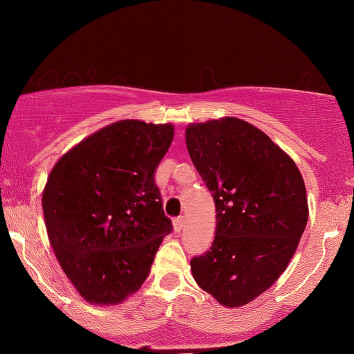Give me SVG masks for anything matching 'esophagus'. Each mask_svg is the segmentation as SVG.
Listing matches in <instances>:
<instances>
[{"label":"esophagus","mask_w":354,"mask_h":354,"mask_svg":"<svg viewBox=\"0 0 354 354\" xmlns=\"http://www.w3.org/2000/svg\"><path fill=\"white\" fill-rule=\"evenodd\" d=\"M174 230L178 231V233H180V231L183 230V226H185V216H178L176 219H174Z\"/></svg>","instance_id":"1"}]
</instances>
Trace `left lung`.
<instances>
[{
    "label": "left lung",
    "instance_id": "8db88e82",
    "mask_svg": "<svg viewBox=\"0 0 354 354\" xmlns=\"http://www.w3.org/2000/svg\"><path fill=\"white\" fill-rule=\"evenodd\" d=\"M186 146L216 206L214 239L191 259L193 278L223 306H243L279 278L301 239V173L261 129L238 118L191 124Z\"/></svg>",
    "mask_w": 354,
    "mask_h": 354
}]
</instances>
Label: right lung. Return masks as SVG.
<instances>
[{"label": "right lung", "instance_id": "add662e5", "mask_svg": "<svg viewBox=\"0 0 354 354\" xmlns=\"http://www.w3.org/2000/svg\"><path fill=\"white\" fill-rule=\"evenodd\" d=\"M171 124L123 120L70 149L43 193L48 238L64 274L89 303L118 304L140 290L173 231L154 183Z\"/></svg>", "mask_w": 354, "mask_h": 354}]
</instances>
